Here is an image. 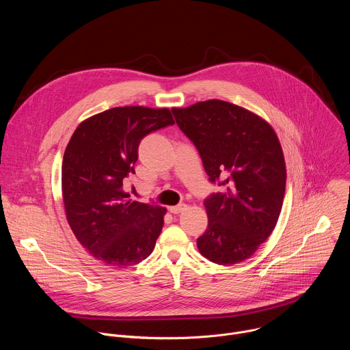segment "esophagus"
I'll return each instance as SVG.
<instances>
[{"label":"esophagus","instance_id":"esophagus-1","mask_svg":"<svg viewBox=\"0 0 350 350\" xmlns=\"http://www.w3.org/2000/svg\"><path fill=\"white\" fill-rule=\"evenodd\" d=\"M185 209H187V205H185V204H180V205H177V206H170V208H169L170 213H173V215H178V213L184 212Z\"/></svg>","mask_w":350,"mask_h":350}]
</instances>
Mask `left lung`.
I'll list each match as a JSON object with an SVG mask.
<instances>
[{"mask_svg":"<svg viewBox=\"0 0 350 350\" xmlns=\"http://www.w3.org/2000/svg\"><path fill=\"white\" fill-rule=\"evenodd\" d=\"M172 112L209 181L223 187L204 202L209 224L196 239L199 252L223 266L249 259L273 232L282 208L286 170L275 131L260 116L220 99Z\"/></svg>","mask_w":350,"mask_h":350,"instance_id":"obj_1","label":"left lung"}]
</instances>
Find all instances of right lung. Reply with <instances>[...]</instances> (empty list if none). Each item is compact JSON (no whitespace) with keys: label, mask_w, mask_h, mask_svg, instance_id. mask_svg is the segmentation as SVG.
I'll return each instance as SVG.
<instances>
[{"label":"right lung","mask_w":350,"mask_h":350,"mask_svg":"<svg viewBox=\"0 0 350 350\" xmlns=\"http://www.w3.org/2000/svg\"><path fill=\"white\" fill-rule=\"evenodd\" d=\"M174 124L167 108L119 107L94 115L75 130L62 162L68 223L96 260L124 269L152 254L166 209L127 199L138 145L149 133Z\"/></svg>","instance_id":"right-lung-1"}]
</instances>
